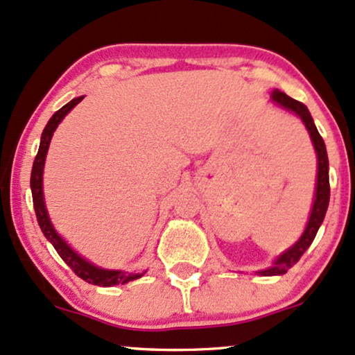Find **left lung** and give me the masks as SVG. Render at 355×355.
<instances>
[{"label":"left lung","instance_id":"1","mask_svg":"<svg viewBox=\"0 0 355 355\" xmlns=\"http://www.w3.org/2000/svg\"><path fill=\"white\" fill-rule=\"evenodd\" d=\"M270 98L275 101L279 107H284L285 110H291L294 112L297 116H300V120L304 121L305 128L309 130L312 138L313 148H315L317 153V187H315V198H313V205H312V211L311 217H309L307 227H305L302 237H300L297 242L292 245L288 250H285L282 255L277 257V260L274 262V266L266 268V270H259L257 274L263 275V277H270V275H282L288 270L294 263L299 262V259L305 254L311 243L315 239L317 230H319L320 223L324 222L325 211H327L329 207V198H331V185H329V158H327V150H325V144L322 140V137L317 132L315 123H313L311 113H309L307 107L300 101H297L294 98H291L288 95H285L284 92L280 89H274L270 95Z\"/></svg>","mask_w":355,"mask_h":355}]
</instances>
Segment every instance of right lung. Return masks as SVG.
Returning a JSON list of instances; mask_svg holds the SVG:
<instances>
[{
  "mask_svg": "<svg viewBox=\"0 0 355 355\" xmlns=\"http://www.w3.org/2000/svg\"><path fill=\"white\" fill-rule=\"evenodd\" d=\"M83 100V96H78V98H73L70 103H67L64 107H61L58 112L55 113L50 118L46 126H44L43 133H42V141H40V150L38 155H36L35 162H33V170H31V195H33V207H35V214L36 218H38L40 229H42L43 235L46 237L55 247V250L58 252V255L64 260L68 267L75 272L80 279H83L85 282L93 284V285H100V287H112V285H123L126 282H132V280L140 279L141 275L145 274H128V272H121V270H107V268H100L93 263H89L88 260L81 259V257L76 254L73 248L64 242L63 239L56 234V230L53 229L50 217H48L46 207H44V200H43V168H44V160H46V153H48V146H50L53 132L56 130V126L60 125V121L63 120L68 113L71 112L80 101Z\"/></svg>",
  "mask_w": 355,
  "mask_h": 355,
  "instance_id": "right-lung-1",
  "label": "right lung"
}]
</instances>
